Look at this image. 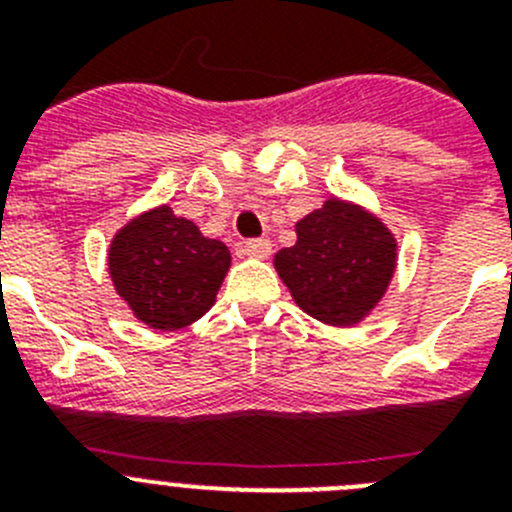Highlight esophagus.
I'll return each mask as SVG.
<instances>
[{"instance_id":"34e87169","label":"esophagus","mask_w":512,"mask_h":512,"mask_svg":"<svg viewBox=\"0 0 512 512\" xmlns=\"http://www.w3.org/2000/svg\"><path fill=\"white\" fill-rule=\"evenodd\" d=\"M243 256H251V259H266L271 253V241L269 238H253L241 246Z\"/></svg>"}]
</instances>
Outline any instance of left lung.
Returning a JSON list of instances; mask_svg holds the SVG:
<instances>
[{"mask_svg":"<svg viewBox=\"0 0 512 512\" xmlns=\"http://www.w3.org/2000/svg\"><path fill=\"white\" fill-rule=\"evenodd\" d=\"M295 230L297 243L282 248L274 266L297 305L338 328L364 320L395 274V235L372 212L336 197Z\"/></svg>","mask_w":512,"mask_h":512,"instance_id":"1","label":"left lung"}]
</instances>
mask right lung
Masks as SVG:
<instances>
[{"instance_id": "obj_1", "label": "right lung", "mask_w": 512, "mask_h": 512, "mask_svg": "<svg viewBox=\"0 0 512 512\" xmlns=\"http://www.w3.org/2000/svg\"><path fill=\"white\" fill-rule=\"evenodd\" d=\"M107 261L117 295L135 318L156 330H176L215 305L230 251L161 205L130 220L112 238Z\"/></svg>"}]
</instances>
